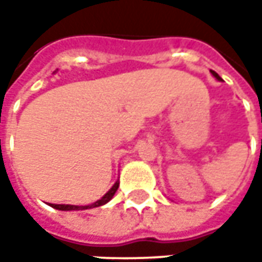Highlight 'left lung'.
<instances>
[{
  "label": "left lung",
  "mask_w": 262,
  "mask_h": 262,
  "mask_svg": "<svg viewBox=\"0 0 262 262\" xmlns=\"http://www.w3.org/2000/svg\"><path fill=\"white\" fill-rule=\"evenodd\" d=\"M211 74H213V76H214V77H216V78H217V80H222V78H220V76H219V74H217V73H216V71H211Z\"/></svg>",
  "instance_id": "1"
}]
</instances>
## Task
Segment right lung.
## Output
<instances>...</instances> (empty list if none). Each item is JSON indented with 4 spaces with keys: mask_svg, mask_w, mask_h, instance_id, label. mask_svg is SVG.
Wrapping results in <instances>:
<instances>
[{
    "mask_svg": "<svg viewBox=\"0 0 262 262\" xmlns=\"http://www.w3.org/2000/svg\"><path fill=\"white\" fill-rule=\"evenodd\" d=\"M118 186H119V181H116L114 186L106 192L105 195L102 196L100 200H97L96 203L93 204H89V206H71V204H49L51 207H54L56 210H62V211H71V210H87V208H95V207H100L106 204V203H109L111 200H112V196L115 195L116 189H118Z\"/></svg>",
    "mask_w": 262,
    "mask_h": 262,
    "instance_id": "obj_1",
    "label": "right lung"
}]
</instances>
